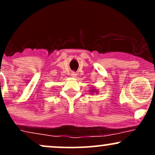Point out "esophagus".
<instances>
[{
    "mask_svg": "<svg viewBox=\"0 0 155 155\" xmlns=\"http://www.w3.org/2000/svg\"><path fill=\"white\" fill-rule=\"evenodd\" d=\"M71 75L72 77L76 78V73L75 72H71Z\"/></svg>",
    "mask_w": 155,
    "mask_h": 155,
    "instance_id": "1",
    "label": "esophagus"
}]
</instances>
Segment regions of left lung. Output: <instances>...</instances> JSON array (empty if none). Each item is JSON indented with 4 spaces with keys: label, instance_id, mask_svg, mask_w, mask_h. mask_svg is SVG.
I'll return each mask as SVG.
<instances>
[{
    "label": "left lung",
    "instance_id": "left-lung-1",
    "mask_svg": "<svg viewBox=\"0 0 155 155\" xmlns=\"http://www.w3.org/2000/svg\"><path fill=\"white\" fill-rule=\"evenodd\" d=\"M90 92H91L92 94V93H95V92H96V93H97V90H95V89H92V90H90Z\"/></svg>",
    "mask_w": 155,
    "mask_h": 155
}]
</instances>
